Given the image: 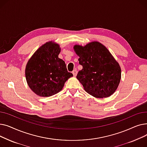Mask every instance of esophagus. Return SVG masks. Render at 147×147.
Wrapping results in <instances>:
<instances>
[{"mask_svg": "<svg viewBox=\"0 0 147 147\" xmlns=\"http://www.w3.org/2000/svg\"><path fill=\"white\" fill-rule=\"evenodd\" d=\"M72 73H73V74L74 76H76L77 74H78V71H77V69H74V70L73 71Z\"/></svg>", "mask_w": 147, "mask_h": 147, "instance_id": "34e87169", "label": "esophagus"}]
</instances>
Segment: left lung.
<instances>
[{
    "label": "left lung",
    "instance_id": "1",
    "mask_svg": "<svg viewBox=\"0 0 147 147\" xmlns=\"http://www.w3.org/2000/svg\"><path fill=\"white\" fill-rule=\"evenodd\" d=\"M83 68L76 78L90 95L98 98L109 97L117 89L121 79V68L108 49L97 41L85 46H74Z\"/></svg>",
    "mask_w": 147,
    "mask_h": 147
}]
</instances>
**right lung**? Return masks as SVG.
I'll use <instances>...</instances> for the list:
<instances>
[{"mask_svg":"<svg viewBox=\"0 0 147 147\" xmlns=\"http://www.w3.org/2000/svg\"><path fill=\"white\" fill-rule=\"evenodd\" d=\"M59 45L49 41L42 45L27 62L25 74L28 86L42 97L55 95L73 76L67 71L65 62L58 58Z\"/></svg>","mask_w":147,"mask_h":147,"instance_id":"right-lung-1","label":"right lung"}]
</instances>
